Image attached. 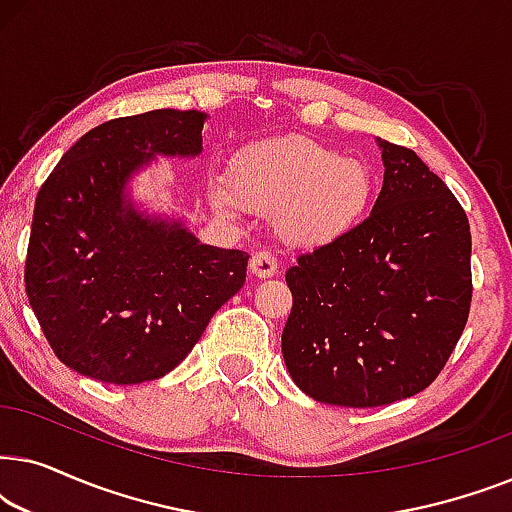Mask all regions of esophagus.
Here are the masks:
<instances>
[{
  "mask_svg": "<svg viewBox=\"0 0 512 512\" xmlns=\"http://www.w3.org/2000/svg\"><path fill=\"white\" fill-rule=\"evenodd\" d=\"M249 270L251 275H256L258 279H268L277 272V258L272 251H256L249 261Z\"/></svg>",
  "mask_w": 512,
  "mask_h": 512,
  "instance_id": "34e87169",
  "label": "esophagus"
}]
</instances>
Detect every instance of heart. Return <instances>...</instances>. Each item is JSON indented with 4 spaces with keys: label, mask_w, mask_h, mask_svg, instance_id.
I'll list each match as a JSON object with an SVG mask.
<instances>
[{
    "label": "heart",
    "mask_w": 512,
    "mask_h": 512,
    "mask_svg": "<svg viewBox=\"0 0 512 512\" xmlns=\"http://www.w3.org/2000/svg\"><path fill=\"white\" fill-rule=\"evenodd\" d=\"M233 186H214V207L237 216L244 207L275 214L279 235L298 247L340 240L368 214L373 172L312 139L261 144L237 158Z\"/></svg>",
    "instance_id": "obj_1"
}]
</instances>
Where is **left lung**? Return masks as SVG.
Instances as JSON below:
<instances>
[{
  "label": "left lung",
  "instance_id": "left-lung-1",
  "mask_svg": "<svg viewBox=\"0 0 512 512\" xmlns=\"http://www.w3.org/2000/svg\"><path fill=\"white\" fill-rule=\"evenodd\" d=\"M377 146L384 181L368 219L286 270V370L303 394L342 408L424 391L471 310L466 212L415 151Z\"/></svg>",
  "mask_w": 512,
  "mask_h": 512
}]
</instances>
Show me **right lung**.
Instances as JSON below:
<instances>
[{"instance_id":"obj_1","label":"right lung","mask_w":512,"mask_h":512,"mask_svg":"<svg viewBox=\"0 0 512 512\" xmlns=\"http://www.w3.org/2000/svg\"><path fill=\"white\" fill-rule=\"evenodd\" d=\"M202 111L156 109L86 132L34 202L25 289L55 356L107 384L158 380L247 279L249 256L202 244L149 214L130 181L165 158L202 153Z\"/></svg>"}]
</instances>
